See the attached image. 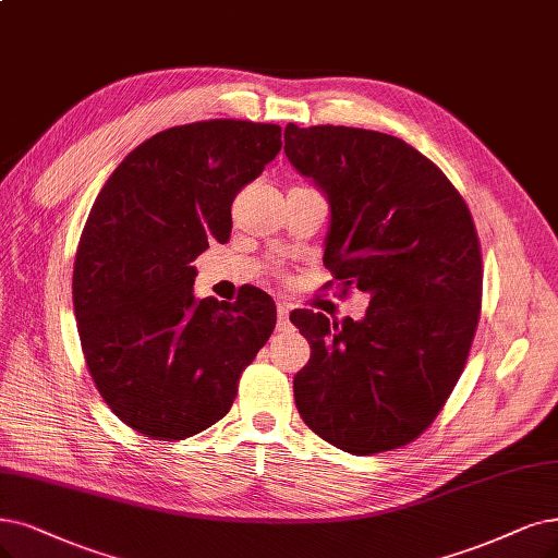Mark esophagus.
<instances>
[{"instance_id":"obj_1","label":"esophagus","mask_w":558,"mask_h":558,"mask_svg":"<svg viewBox=\"0 0 558 558\" xmlns=\"http://www.w3.org/2000/svg\"><path fill=\"white\" fill-rule=\"evenodd\" d=\"M276 311H278V328H284L287 324H290V305L282 303V301H278Z\"/></svg>"}]
</instances>
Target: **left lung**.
Instances as JSON below:
<instances>
[{
    "label": "left lung",
    "instance_id": "8db88e82",
    "mask_svg": "<svg viewBox=\"0 0 558 558\" xmlns=\"http://www.w3.org/2000/svg\"><path fill=\"white\" fill-rule=\"evenodd\" d=\"M284 154L331 206L324 264L344 292L369 296L359 322L290 315L311 342L299 414L352 456L404 446L441 411L476 333V227L456 185L400 137L287 123Z\"/></svg>",
    "mask_w": 558,
    "mask_h": 558
}]
</instances>
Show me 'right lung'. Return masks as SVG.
I'll use <instances>...</instances> for the list:
<instances>
[{"instance_id":"right-lung-1","label":"right lung","mask_w":558,"mask_h":558,"mask_svg":"<svg viewBox=\"0 0 558 558\" xmlns=\"http://www.w3.org/2000/svg\"><path fill=\"white\" fill-rule=\"evenodd\" d=\"M282 147L280 126L211 119L142 142L102 185L73 266L82 352L100 398L144 437L218 423L276 326V303L195 299L193 262L232 232V202Z\"/></svg>"}]
</instances>
